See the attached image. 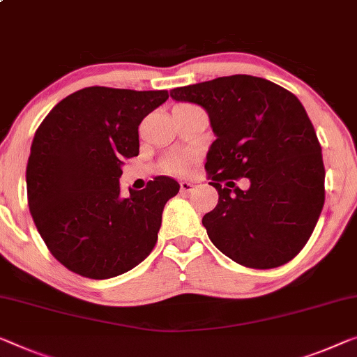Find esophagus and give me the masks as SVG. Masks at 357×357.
Wrapping results in <instances>:
<instances>
[{
	"instance_id": "esophagus-1",
	"label": "esophagus",
	"mask_w": 357,
	"mask_h": 357,
	"mask_svg": "<svg viewBox=\"0 0 357 357\" xmlns=\"http://www.w3.org/2000/svg\"><path fill=\"white\" fill-rule=\"evenodd\" d=\"M194 188L192 183H189V181H181V192H190Z\"/></svg>"
}]
</instances>
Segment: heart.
Masks as SVG:
<instances>
[{"mask_svg": "<svg viewBox=\"0 0 357 357\" xmlns=\"http://www.w3.org/2000/svg\"><path fill=\"white\" fill-rule=\"evenodd\" d=\"M188 163H189L188 157L176 155L168 160V169H172V172H183V169L188 167Z\"/></svg>", "mask_w": 357, "mask_h": 357, "instance_id": "obj_1", "label": "heart"}]
</instances>
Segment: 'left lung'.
I'll list each match as a JSON object with an SVG mask.
<instances>
[{
	"label": "left lung",
	"instance_id": "obj_1",
	"mask_svg": "<svg viewBox=\"0 0 357 357\" xmlns=\"http://www.w3.org/2000/svg\"><path fill=\"white\" fill-rule=\"evenodd\" d=\"M169 94L204 107L216 136L205 168L220 199L202 220L213 245L247 268L289 263L311 237L326 199L322 149L300 100L252 75L220 77ZM238 177L249 178L247 191L233 185L230 179Z\"/></svg>",
	"mask_w": 357,
	"mask_h": 357
}]
</instances>
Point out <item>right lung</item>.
Masks as SVG:
<instances>
[{
	"mask_svg": "<svg viewBox=\"0 0 357 357\" xmlns=\"http://www.w3.org/2000/svg\"><path fill=\"white\" fill-rule=\"evenodd\" d=\"M168 91L89 86L67 96L43 120L26 163L36 229L57 261L89 279L135 268L155 247L165 204L179 192L157 176L121 197L125 158L139 153L137 126Z\"/></svg>",
	"mask_w": 357,
	"mask_h": 357,
	"instance_id": "add662e5",
	"label": "right lung"
}]
</instances>
